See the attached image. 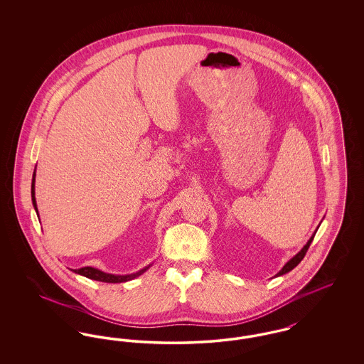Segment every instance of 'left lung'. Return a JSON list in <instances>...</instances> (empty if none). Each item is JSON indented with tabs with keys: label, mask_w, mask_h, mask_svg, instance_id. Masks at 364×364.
I'll use <instances>...</instances> for the list:
<instances>
[{
	"label": "left lung",
	"mask_w": 364,
	"mask_h": 364,
	"mask_svg": "<svg viewBox=\"0 0 364 364\" xmlns=\"http://www.w3.org/2000/svg\"><path fill=\"white\" fill-rule=\"evenodd\" d=\"M315 233H316V230L314 232V235H312L311 237H310V240L307 242V244L294 255V258L292 259L289 260V262H287V264L278 272L277 274H276V277H278V276H282V274H285V273H288V272H291L292 269H294L300 262H301V259L304 258V255H306V252L309 251V248H310V244H311L312 240H314V236H315Z\"/></svg>",
	"instance_id": "obj_1"
}]
</instances>
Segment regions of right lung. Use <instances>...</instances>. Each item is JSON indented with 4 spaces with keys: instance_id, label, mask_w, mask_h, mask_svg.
Instances as JSON below:
<instances>
[{
    "instance_id": "add662e5",
    "label": "right lung",
    "mask_w": 364,
    "mask_h": 364,
    "mask_svg": "<svg viewBox=\"0 0 364 364\" xmlns=\"http://www.w3.org/2000/svg\"><path fill=\"white\" fill-rule=\"evenodd\" d=\"M31 198H33V205H34L35 210H36V200H35V171L33 174V183H31ZM38 211V210H36ZM150 267L146 266L144 269L139 270L134 274H127V276H114V274H109V273H104L98 269H94V267H82V269H77V270H73L75 273L80 274V276H85V277L90 278V279H95V281H101V282H109V284H117V282H125V281H129V279H134V278L139 277L140 274H143L147 269Z\"/></svg>"
}]
</instances>
